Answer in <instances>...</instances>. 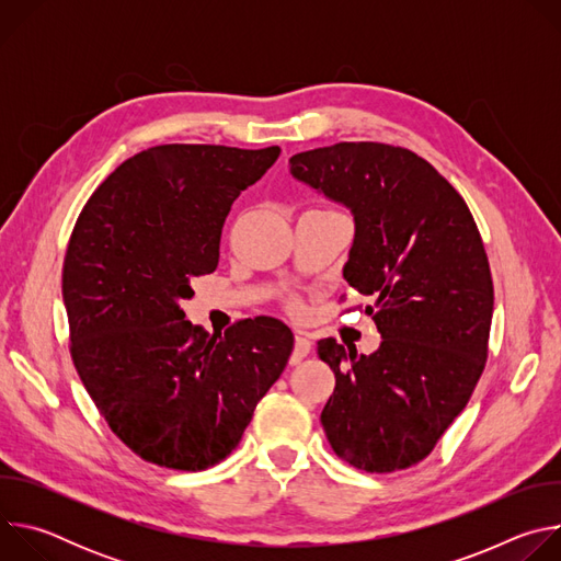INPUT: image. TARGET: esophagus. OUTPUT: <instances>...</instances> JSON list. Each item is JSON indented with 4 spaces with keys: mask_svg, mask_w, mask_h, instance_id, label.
<instances>
[{
    "mask_svg": "<svg viewBox=\"0 0 561 561\" xmlns=\"http://www.w3.org/2000/svg\"><path fill=\"white\" fill-rule=\"evenodd\" d=\"M310 348H312L310 337H308L306 333H297V335H295V348H293V355H290V364L295 366V364H299L301 359H306L308 353H310Z\"/></svg>",
    "mask_w": 561,
    "mask_h": 561,
    "instance_id": "obj_1",
    "label": "esophagus"
}]
</instances>
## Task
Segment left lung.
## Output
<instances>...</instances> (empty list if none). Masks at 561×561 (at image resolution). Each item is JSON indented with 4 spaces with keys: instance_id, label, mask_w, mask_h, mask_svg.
I'll list each match as a JSON object with an SVG mask.
<instances>
[{
    "instance_id": "1",
    "label": "left lung",
    "mask_w": 561,
    "mask_h": 561,
    "mask_svg": "<svg viewBox=\"0 0 561 561\" xmlns=\"http://www.w3.org/2000/svg\"><path fill=\"white\" fill-rule=\"evenodd\" d=\"M290 175L351 210L344 279L373 297L370 355L333 337L317 355L335 373L322 411L333 450L368 472L422 461L468 404L484 370L493 279L461 195L415 152L342 141L290 157Z\"/></svg>"
}]
</instances>
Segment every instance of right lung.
I'll return each instance as SVG.
<instances>
[{
  "label": "right lung",
  "instance_id": "1",
  "mask_svg": "<svg viewBox=\"0 0 561 561\" xmlns=\"http://www.w3.org/2000/svg\"><path fill=\"white\" fill-rule=\"evenodd\" d=\"M277 157V146L146 148L104 180L72 228L61 273L72 364L111 431L146 461H221L288 364L295 340L279 319L210 335L182 308L191 279L217 268L232 202Z\"/></svg>",
  "mask_w": 561,
  "mask_h": 561
}]
</instances>
